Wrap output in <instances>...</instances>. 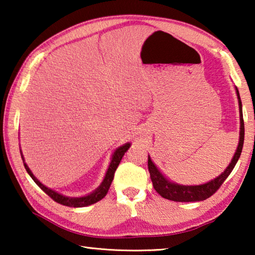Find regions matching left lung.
<instances>
[{
    "instance_id": "1",
    "label": "left lung",
    "mask_w": 255,
    "mask_h": 255,
    "mask_svg": "<svg viewBox=\"0 0 255 255\" xmlns=\"http://www.w3.org/2000/svg\"><path fill=\"white\" fill-rule=\"evenodd\" d=\"M237 98H239L240 103V117H241V131H240V143L237 146L234 157H233L230 165L223 173L210 182L201 184V185H180L176 183H172L169 180H166L162 175L161 172L157 170V167L154 165L152 159L148 157V171L150 175V180L153 182V187L156 190L158 195H161L165 199L179 202H191V201H202L206 200L217 191L222 187L224 181L227 179V176L231 174V172L234 169L237 161L241 156L242 148L244 144V120H243V112H242V102L240 98L239 90L236 89Z\"/></svg>"
}]
</instances>
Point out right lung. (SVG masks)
Wrapping results in <instances>:
<instances>
[{"label": "right lung", "instance_id": "add662e5", "mask_svg": "<svg viewBox=\"0 0 255 255\" xmlns=\"http://www.w3.org/2000/svg\"><path fill=\"white\" fill-rule=\"evenodd\" d=\"M129 146L130 144H126L122 146V147H119L116 152L112 155V159H111V163L109 165V169L107 171V174L105 176V180H103V182L101 183L100 187H99L96 191L90 193V195L85 196V197H80V198H71V197H65L63 195H59L58 192H55L53 191L51 189H48L47 187H45L44 184L40 183L39 181H38L36 178H34L33 174L31 173V171L29 170V167L27 166V164L24 163V167L27 172L29 173V175L31 176L32 180L34 182L37 183L38 187H39L42 191H44L46 195H48L51 199L54 201L58 202V204L63 205V206H67V207H85V206H90L92 204H96V202L100 201L101 199L106 197V195L108 193V190H109L110 185L112 180H114V176H115V172L117 170V167L119 165L120 161H122L123 156L125 155V153L127 152ZM23 158V157H22Z\"/></svg>", "mask_w": 255, "mask_h": 255}]
</instances>
